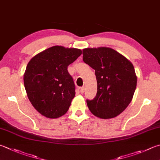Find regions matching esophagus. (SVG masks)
Returning a JSON list of instances; mask_svg holds the SVG:
<instances>
[{"label":"esophagus","mask_w":160,"mask_h":160,"mask_svg":"<svg viewBox=\"0 0 160 160\" xmlns=\"http://www.w3.org/2000/svg\"><path fill=\"white\" fill-rule=\"evenodd\" d=\"M84 92H85V88H84V87H81V88H80V92L81 93V94H83Z\"/></svg>","instance_id":"esophagus-1"}]
</instances>
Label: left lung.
Returning a JSON list of instances; mask_svg holds the SVG:
<instances>
[{"instance_id": "obj_1", "label": "left lung", "mask_w": 160, "mask_h": 160, "mask_svg": "<svg viewBox=\"0 0 160 160\" xmlns=\"http://www.w3.org/2000/svg\"><path fill=\"white\" fill-rule=\"evenodd\" d=\"M83 61L95 70L98 91L87 105L93 115L108 119L121 113L130 103L137 78L132 62L108 47L83 49Z\"/></svg>"}]
</instances>
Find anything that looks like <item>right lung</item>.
Wrapping results in <instances>:
<instances>
[{"label": "right lung", "mask_w": 160, "mask_h": 160, "mask_svg": "<svg viewBox=\"0 0 160 160\" xmlns=\"http://www.w3.org/2000/svg\"><path fill=\"white\" fill-rule=\"evenodd\" d=\"M81 53L79 49L53 46L28 63L24 86L30 102L42 116L57 118L67 113L75 96V85L68 67Z\"/></svg>", "instance_id": "right-lung-1"}]
</instances>
